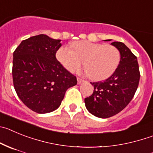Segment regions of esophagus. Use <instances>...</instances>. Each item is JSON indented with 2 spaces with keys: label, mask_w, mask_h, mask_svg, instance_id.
Returning a JSON list of instances; mask_svg holds the SVG:
<instances>
[{
  "label": "esophagus",
  "mask_w": 153,
  "mask_h": 153,
  "mask_svg": "<svg viewBox=\"0 0 153 153\" xmlns=\"http://www.w3.org/2000/svg\"><path fill=\"white\" fill-rule=\"evenodd\" d=\"M83 81L84 80L82 79H81V78H79V77H77V82H78V84H81L82 82H83Z\"/></svg>",
  "instance_id": "1"
}]
</instances>
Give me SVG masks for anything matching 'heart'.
Returning <instances> with one entry per match:
<instances>
[{
	"mask_svg": "<svg viewBox=\"0 0 153 153\" xmlns=\"http://www.w3.org/2000/svg\"><path fill=\"white\" fill-rule=\"evenodd\" d=\"M71 48L62 46L56 52L60 64L68 71H76L82 64L86 67L85 74L92 79L103 80L110 77L118 67L120 52L115 47L89 41L71 43Z\"/></svg>",
	"mask_w": 153,
	"mask_h": 153,
	"instance_id": "1",
	"label": "heart"
}]
</instances>
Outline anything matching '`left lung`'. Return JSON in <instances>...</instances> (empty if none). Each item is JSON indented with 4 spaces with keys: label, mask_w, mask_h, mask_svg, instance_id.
<instances>
[{
    "label": "left lung",
    "mask_w": 153,
    "mask_h": 153,
    "mask_svg": "<svg viewBox=\"0 0 153 153\" xmlns=\"http://www.w3.org/2000/svg\"><path fill=\"white\" fill-rule=\"evenodd\" d=\"M111 45L120 52L118 67L105 81L91 82L94 86L93 93L85 99V105L89 113L100 118H108L118 114L130 103L140 77L137 58L131 50L120 42H114Z\"/></svg>",
    "instance_id": "obj_1"
}]
</instances>
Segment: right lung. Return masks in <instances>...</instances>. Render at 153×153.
I'll return each mask as SVG.
<instances>
[{
	"label": "right lung",
	"instance_id": "1",
	"mask_svg": "<svg viewBox=\"0 0 153 153\" xmlns=\"http://www.w3.org/2000/svg\"><path fill=\"white\" fill-rule=\"evenodd\" d=\"M61 41L38 35L22 41L13 52L15 90L25 105L39 114L58 108L67 89L77 84L55 57Z\"/></svg>",
	"mask_w": 153,
	"mask_h": 153
}]
</instances>
